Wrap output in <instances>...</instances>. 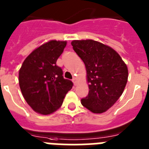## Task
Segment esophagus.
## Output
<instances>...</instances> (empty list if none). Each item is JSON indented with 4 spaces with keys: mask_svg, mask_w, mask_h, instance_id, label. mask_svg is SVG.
<instances>
[{
    "mask_svg": "<svg viewBox=\"0 0 149 149\" xmlns=\"http://www.w3.org/2000/svg\"><path fill=\"white\" fill-rule=\"evenodd\" d=\"M73 84H74V85H76V83H77V79H76V77H74V78L73 79Z\"/></svg>",
    "mask_w": 149,
    "mask_h": 149,
    "instance_id": "34e87169",
    "label": "esophagus"
}]
</instances>
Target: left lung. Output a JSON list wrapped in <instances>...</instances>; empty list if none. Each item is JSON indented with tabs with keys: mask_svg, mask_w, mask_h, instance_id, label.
<instances>
[{
	"mask_svg": "<svg viewBox=\"0 0 149 149\" xmlns=\"http://www.w3.org/2000/svg\"><path fill=\"white\" fill-rule=\"evenodd\" d=\"M71 45L87 71L89 91L81 100L82 105L94 113H103L125 90L128 77L127 65L113 49L97 41L73 40Z\"/></svg>",
	"mask_w": 149,
	"mask_h": 149,
	"instance_id": "1",
	"label": "left lung"
}]
</instances>
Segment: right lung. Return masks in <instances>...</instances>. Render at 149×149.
<instances>
[{
    "label": "right lung",
    "mask_w": 149,
    "mask_h": 149,
    "mask_svg": "<svg viewBox=\"0 0 149 149\" xmlns=\"http://www.w3.org/2000/svg\"><path fill=\"white\" fill-rule=\"evenodd\" d=\"M66 45V41L57 40L42 44L27 57L19 70L21 91L37 113L49 115L56 111L73 87V82L64 79L62 69L56 65Z\"/></svg>",
    "instance_id": "1"
}]
</instances>
